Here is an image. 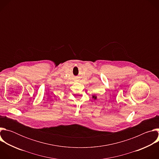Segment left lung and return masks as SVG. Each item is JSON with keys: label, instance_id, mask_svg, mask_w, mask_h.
<instances>
[{"label": "left lung", "instance_id": "obj_1", "mask_svg": "<svg viewBox=\"0 0 159 159\" xmlns=\"http://www.w3.org/2000/svg\"><path fill=\"white\" fill-rule=\"evenodd\" d=\"M93 98H94V99H96V98H97V97H96V96H93Z\"/></svg>", "mask_w": 159, "mask_h": 159}]
</instances>
